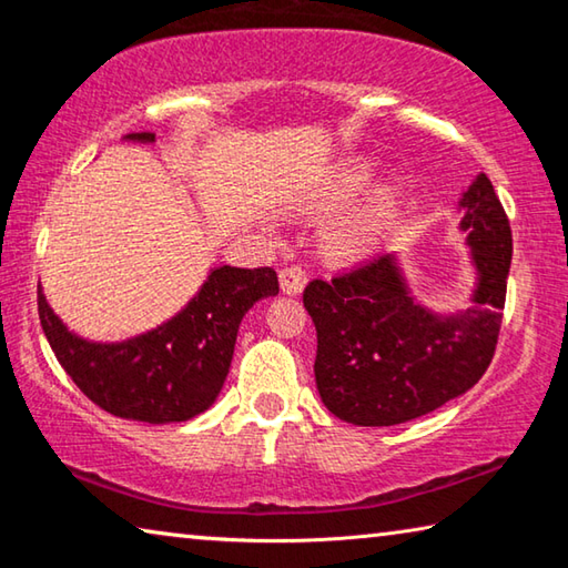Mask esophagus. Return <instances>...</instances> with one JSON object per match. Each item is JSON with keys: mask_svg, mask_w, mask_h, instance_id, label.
Segmentation results:
<instances>
[{"mask_svg": "<svg viewBox=\"0 0 568 568\" xmlns=\"http://www.w3.org/2000/svg\"><path fill=\"white\" fill-rule=\"evenodd\" d=\"M281 287H283V293H287V295L303 293V287H305V271H303V267L285 265L281 271Z\"/></svg>", "mask_w": 568, "mask_h": 568, "instance_id": "esophagus-1", "label": "esophagus"}]
</instances>
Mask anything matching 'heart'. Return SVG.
<instances>
[{"mask_svg":"<svg viewBox=\"0 0 568 568\" xmlns=\"http://www.w3.org/2000/svg\"><path fill=\"white\" fill-rule=\"evenodd\" d=\"M373 178L371 165H353L335 178L323 195L325 207L348 205L361 192L368 187ZM403 205V187L398 180H388L365 197V203L353 210L351 215L338 220L328 233H325V247L335 257L355 261V257L371 255L378 243L386 237L388 230L396 225Z\"/></svg>","mask_w":568,"mask_h":568,"instance_id":"b5f03b06","label":"heart"}]
</instances>
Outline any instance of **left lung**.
<instances>
[{
    "label": "left lung",
    "mask_w": 568,
    "mask_h": 568,
    "mask_svg": "<svg viewBox=\"0 0 568 568\" xmlns=\"http://www.w3.org/2000/svg\"><path fill=\"white\" fill-rule=\"evenodd\" d=\"M476 287L470 307L438 315L416 303L393 253L313 281L303 305L318 333L315 383L333 416L353 426H396L474 388L501 331L511 227L484 172L460 197Z\"/></svg>",
    "instance_id": "8db88e82"
}]
</instances>
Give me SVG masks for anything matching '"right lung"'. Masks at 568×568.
Returning a JSON list of instances; mask_svg holds the SVG:
<instances>
[{
    "mask_svg": "<svg viewBox=\"0 0 568 568\" xmlns=\"http://www.w3.org/2000/svg\"><path fill=\"white\" fill-rule=\"evenodd\" d=\"M124 140L155 142L152 132ZM273 267L220 265L168 323L122 343H92L67 331L37 291L42 331L77 388L128 420L180 423L213 406L227 378L243 315L277 295Z\"/></svg>",
    "mask_w": 568,
    "mask_h": 568,
    "instance_id": "right-lung-1",
    "label": "right lung"
}]
</instances>
